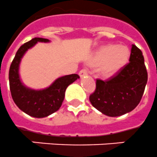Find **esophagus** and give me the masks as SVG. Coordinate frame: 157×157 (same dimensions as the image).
<instances>
[{"instance_id":"34e87169","label":"esophagus","mask_w":157,"mask_h":157,"mask_svg":"<svg viewBox=\"0 0 157 157\" xmlns=\"http://www.w3.org/2000/svg\"><path fill=\"white\" fill-rule=\"evenodd\" d=\"M79 75H80V76H81V78H82V77H85V76H88V72L85 69H82L80 71V72H79Z\"/></svg>"}]
</instances>
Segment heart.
<instances>
[{
  "label": "heart",
  "instance_id": "1",
  "mask_svg": "<svg viewBox=\"0 0 157 157\" xmlns=\"http://www.w3.org/2000/svg\"><path fill=\"white\" fill-rule=\"evenodd\" d=\"M131 52L127 46L106 44L97 50L89 63L92 65H101L103 75L111 76L123 69L129 62Z\"/></svg>",
  "mask_w": 157,
  "mask_h": 157
}]
</instances>
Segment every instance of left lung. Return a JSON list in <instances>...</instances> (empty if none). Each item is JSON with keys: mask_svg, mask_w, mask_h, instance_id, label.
Returning a JSON list of instances; mask_svg holds the SVG:
<instances>
[{"mask_svg": "<svg viewBox=\"0 0 157 157\" xmlns=\"http://www.w3.org/2000/svg\"><path fill=\"white\" fill-rule=\"evenodd\" d=\"M129 63L107 81L98 79L96 90L90 97L94 107L109 117L132 111L142 98L147 81L144 58L140 50L132 44Z\"/></svg>", "mask_w": 157, "mask_h": 157, "instance_id": "obj_1", "label": "left lung"}]
</instances>
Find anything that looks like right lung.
I'll return each mask as SVG.
<instances>
[{"label": "right lung", "mask_w": 157, "mask_h": 157, "mask_svg": "<svg viewBox=\"0 0 157 157\" xmlns=\"http://www.w3.org/2000/svg\"><path fill=\"white\" fill-rule=\"evenodd\" d=\"M50 42L49 39L34 38L24 43L17 50L9 72L13 100L21 111L34 118H45L57 111L63 103L67 86L80 78L77 74L60 76L48 87L41 90H34L24 85L19 74L21 59L28 50L34 47L36 43Z\"/></svg>", "instance_id": "add662e5"}]
</instances>
